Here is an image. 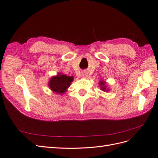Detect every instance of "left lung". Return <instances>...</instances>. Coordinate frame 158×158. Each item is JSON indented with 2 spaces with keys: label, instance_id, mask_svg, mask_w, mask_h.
Here are the masks:
<instances>
[{
  "label": "left lung",
  "instance_id": "left-lung-1",
  "mask_svg": "<svg viewBox=\"0 0 158 158\" xmlns=\"http://www.w3.org/2000/svg\"><path fill=\"white\" fill-rule=\"evenodd\" d=\"M99 86L100 87V89H101L103 92H109V88L107 86V82L104 80H101L99 82Z\"/></svg>",
  "mask_w": 158,
  "mask_h": 158
}]
</instances>
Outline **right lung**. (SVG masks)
I'll return each instance as SVG.
<instances>
[{"mask_svg":"<svg viewBox=\"0 0 158 158\" xmlns=\"http://www.w3.org/2000/svg\"><path fill=\"white\" fill-rule=\"evenodd\" d=\"M73 80V76H67L62 73H58L50 78L48 86L54 93L63 94L66 92Z\"/></svg>","mask_w":158,"mask_h":158,"instance_id":"obj_1","label":"right lung"}]
</instances>
